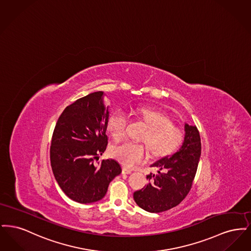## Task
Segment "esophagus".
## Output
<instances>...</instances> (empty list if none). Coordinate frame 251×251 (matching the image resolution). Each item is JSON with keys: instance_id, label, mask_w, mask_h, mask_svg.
<instances>
[{"instance_id": "esophagus-1", "label": "esophagus", "mask_w": 251, "mask_h": 251, "mask_svg": "<svg viewBox=\"0 0 251 251\" xmlns=\"http://www.w3.org/2000/svg\"><path fill=\"white\" fill-rule=\"evenodd\" d=\"M122 173L123 174H131V170L129 168H126V167H122Z\"/></svg>"}]
</instances>
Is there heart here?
<instances>
[{
	"label": "heart",
	"mask_w": 251,
	"mask_h": 251,
	"mask_svg": "<svg viewBox=\"0 0 251 251\" xmlns=\"http://www.w3.org/2000/svg\"><path fill=\"white\" fill-rule=\"evenodd\" d=\"M135 116L148 127L141 138L147 146L131 141L114 146L111 154L123 166L135 167L146 161L149 156V150L155 157L169 155L182 143L184 132L177 124L171 122L167 115L154 109L142 107L135 110ZM128 123L129 119L124 111L117 110L110 115L107 129L116 141L125 137Z\"/></svg>",
	"instance_id": "b5f03b06"
}]
</instances>
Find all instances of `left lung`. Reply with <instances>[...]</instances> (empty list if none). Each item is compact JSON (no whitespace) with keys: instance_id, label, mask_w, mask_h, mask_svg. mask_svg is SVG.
I'll return each instance as SVG.
<instances>
[{"instance_id":"left-lung-1","label":"left lung","mask_w":251,"mask_h":251,"mask_svg":"<svg viewBox=\"0 0 251 251\" xmlns=\"http://www.w3.org/2000/svg\"><path fill=\"white\" fill-rule=\"evenodd\" d=\"M184 141L179 151L157 161L158 174L147 176L149 183L133 193L136 204L150 213L167 211L181 202L191 189L201 152L200 132L196 126L184 125ZM163 171V173L160 171Z\"/></svg>"}]
</instances>
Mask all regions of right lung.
I'll return each mask as SVG.
<instances>
[{
	"instance_id": "1",
	"label": "right lung",
	"mask_w": 251,
	"mask_h": 251,
	"mask_svg": "<svg viewBox=\"0 0 251 251\" xmlns=\"http://www.w3.org/2000/svg\"><path fill=\"white\" fill-rule=\"evenodd\" d=\"M102 95V91L88 94L65 108L51 137L50 157L54 178L76 202L101 200L110 181L121 173L115 160L96 163L108 144L109 112Z\"/></svg>"
}]
</instances>
